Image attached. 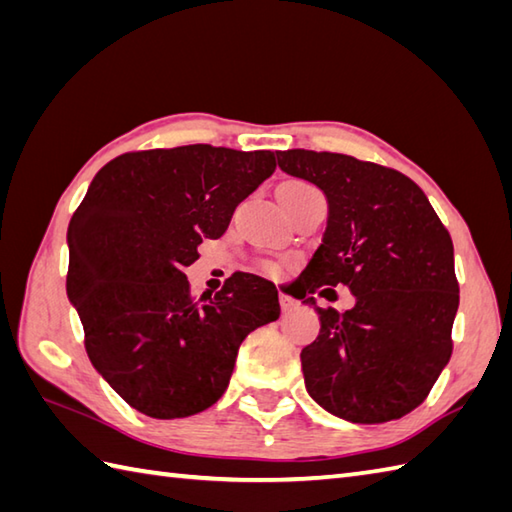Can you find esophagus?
<instances>
[{
    "label": "esophagus",
    "instance_id": "1",
    "mask_svg": "<svg viewBox=\"0 0 512 512\" xmlns=\"http://www.w3.org/2000/svg\"><path fill=\"white\" fill-rule=\"evenodd\" d=\"M279 306H281V310L288 312V310H292V308H297V301L286 297V295H279Z\"/></svg>",
    "mask_w": 512,
    "mask_h": 512
}]
</instances>
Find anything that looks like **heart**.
I'll list each match as a JSON object with an SVG mask.
<instances>
[{"instance_id": "heart-1", "label": "heart", "mask_w": 512, "mask_h": 512, "mask_svg": "<svg viewBox=\"0 0 512 512\" xmlns=\"http://www.w3.org/2000/svg\"><path fill=\"white\" fill-rule=\"evenodd\" d=\"M310 193H317V189H314L312 184L306 180H284L277 189L279 198H288V200L306 198V195H310Z\"/></svg>"}]
</instances>
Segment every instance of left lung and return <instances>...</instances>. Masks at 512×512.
Instances as JSON below:
<instances>
[{"label":"left lung","mask_w":512,"mask_h":512,"mask_svg":"<svg viewBox=\"0 0 512 512\" xmlns=\"http://www.w3.org/2000/svg\"><path fill=\"white\" fill-rule=\"evenodd\" d=\"M277 162L328 198L323 242L299 277L301 299L321 321L301 352L308 394L347 422L407 416L453 352L460 286L449 231L396 169L308 149L279 151ZM334 285L353 290L352 311H325L309 297Z\"/></svg>","instance_id":"left-lung-1"}]
</instances>
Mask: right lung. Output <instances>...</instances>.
<instances>
[{
	"label": "right lung",
	"mask_w": 512,
	"mask_h": 512,
	"mask_svg": "<svg viewBox=\"0 0 512 512\" xmlns=\"http://www.w3.org/2000/svg\"><path fill=\"white\" fill-rule=\"evenodd\" d=\"M275 167L273 151L187 145L132 151L94 176L68 226V299L94 369L129 407L158 420L209 409L242 341L279 319L268 279L233 273L193 299L184 275Z\"/></svg>",
	"instance_id": "obj_1"
}]
</instances>
